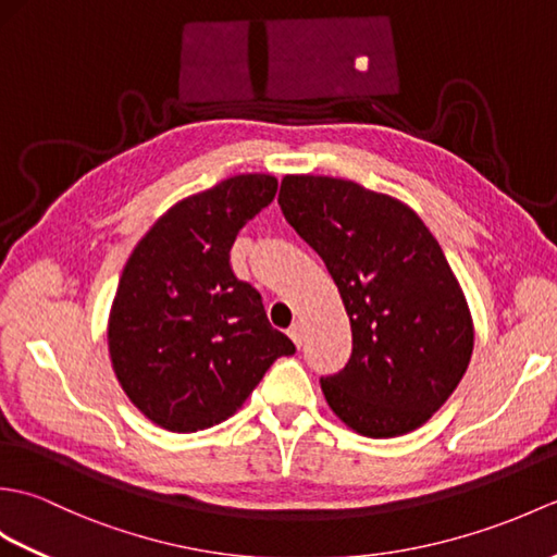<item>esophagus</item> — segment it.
Here are the masks:
<instances>
[{"instance_id": "obj_1", "label": "esophagus", "mask_w": 557, "mask_h": 557, "mask_svg": "<svg viewBox=\"0 0 557 557\" xmlns=\"http://www.w3.org/2000/svg\"><path fill=\"white\" fill-rule=\"evenodd\" d=\"M289 337H292V342H294V345H297V347L304 345V330H301L299 323H294V325L289 327Z\"/></svg>"}]
</instances>
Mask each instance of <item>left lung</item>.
<instances>
[{"instance_id":"obj_1","label":"left lung","mask_w":557,"mask_h":557,"mask_svg":"<svg viewBox=\"0 0 557 557\" xmlns=\"http://www.w3.org/2000/svg\"><path fill=\"white\" fill-rule=\"evenodd\" d=\"M277 203L323 258L351 323V357L321 387L366 437L429 421L474 351V321L441 244L401 200L337 176L287 174Z\"/></svg>"}]
</instances>
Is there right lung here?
<instances>
[{
    "label": "right lung",
    "instance_id": "add662e5",
    "mask_svg": "<svg viewBox=\"0 0 557 557\" xmlns=\"http://www.w3.org/2000/svg\"><path fill=\"white\" fill-rule=\"evenodd\" d=\"M277 180L236 174L174 203L128 256L108 347L132 405L160 429L196 433L242 409L275 359L294 354L230 251L272 203Z\"/></svg>",
    "mask_w": 557,
    "mask_h": 557
}]
</instances>
